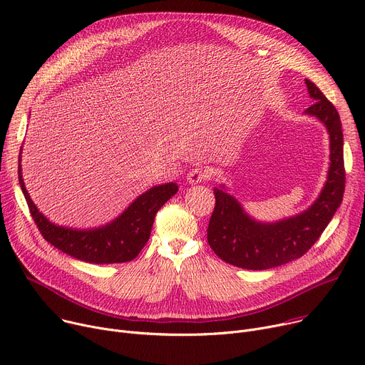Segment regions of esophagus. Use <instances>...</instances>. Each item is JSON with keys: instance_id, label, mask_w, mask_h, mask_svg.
Here are the masks:
<instances>
[{"instance_id": "esophagus-1", "label": "esophagus", "mask_w": 365, "mask_h": 365, "mask_svg": "<svg viewBox=\"0 0 365 365\" xmlns=\"http://www.w3.org/2000/svg\"><path fill=\"white\" fill-rule=\"evenodd\" d=\"M210 179V172L205 168H195L187 173V182L190 185H196V183H201Z\"/></svg>"}]
</instances>
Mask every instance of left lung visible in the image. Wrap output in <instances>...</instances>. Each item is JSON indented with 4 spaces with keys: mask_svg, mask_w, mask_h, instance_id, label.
<instances>
[{
    "mask_svg": "<svg viewBox=\"0 0 365 365\" xmlns=\"http://www.w3.org/2000/svg\"><path fill=\"white\" fill-rule=\"evenodd\" d=\"M306 84L314 103L304 113L322 120L330 138V168L326 185L307 211L272 224L252 220L236 197L214 187L215 207L207 239L214 253L235 267L260 271L302 257L319 240L342 202L345 168L341 118L314 83L306 80Z\"/></svg>",
    "mask_w": 365,
    "mask_h": 365,
    "instance_id": "8db88e82",
    "label": "left lung"
}]
</instances>
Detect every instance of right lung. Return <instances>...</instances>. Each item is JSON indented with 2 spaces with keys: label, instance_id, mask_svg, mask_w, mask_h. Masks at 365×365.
I'll list each match as a JSON object with an SVG mask.
<instances>
[{
  "label": "right lung",
  "instance_id": "right-lung-1",
  "mask_svg": "<svg viewBox=\"0 0 365 365\" xmlns=\"http://www.w3.org/2000/svg\"><path fill=\"white\" fill-rule=\"evenodd\" d=\"M19 183L43 239L58 250L90 263H123L137 257L150 239L157 211L178 192L176 183L154 186L110 224L93 230H74L55 225L39 212L24 187L20 164Z\"/></svg>",
  "mask_w": 365,
  "mask_h": 365
}]
</instances>
